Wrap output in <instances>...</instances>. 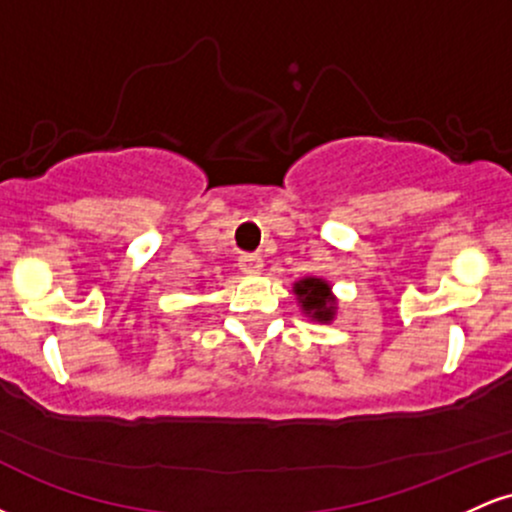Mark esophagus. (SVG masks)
Wrapping results in <instances>:
<instances>
[{
  "label": "esophagus",
  "mask_w": 512,
  "mask_h": 512,
  "mask_svg": "<svg viewBox=\"0 0 512 512\" xmlns=\"http://www.w3.org/2000/svg\"><path fill=\"white\" fill-rule=\"evenodd\" d=\"M238 267L243 269L245 274H257L262 269V257L255 255V252H243L238 257Z\"/></svg>",
  "instance_id": "34e87169"
}]
</instances>
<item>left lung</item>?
<instances>
[{
	"label": "left lung",
	"instance_id": "left-lung-1",
	"mask_svg": "<svg viewBox=\"0 0 512 512\" xmlns=\"http://www.w3.org/2000/svg\"><path fill=\"white\" fill-rule=\"evenodd\" d=\"M293 293L298 296L303 313L317 322H330L337 313V298L332 296L330 284L325 279L305 276V279L293 284Z\"/></svg>",
	"mask_w": 512,
	"mask_h": 512
}]
</instances>
